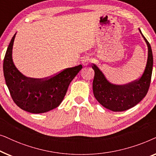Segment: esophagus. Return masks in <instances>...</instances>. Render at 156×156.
<instances>
[{
	"label": "esophagus",
	"instance_id": "34e87169",
	"mask_svg": "<svg viewBox=\"0 0 156 156\" xmlns=\"http://www.w3.org/2000/svg\"><path fill=\"white\" fill-rule=\"evenodd\" d=\"M90 62V58H89V57H84L82 59V63L83 65L84 66H87Z\"/></svg>",
	"mask_w": 156,
	"mask_h": 156
}]
</instances>
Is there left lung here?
<instances>
[{
  "label": "left lung",
  "mask_w": 156,
  "mask_h": 156,
  "mask_svg": "<svg viewBox=\"0 0 156 156\" xmlns=\"http://www.w3.org/2000/svg\"><path fill=\"white\" fill-rule=\"evenodd\" d=\"M141 35L148 45V53L146 67L138 80L124 85L111 84L94 64L91 65L94 70V95L102 106L113 112H123L133 107L144 99L148 91L153 71V53L150 43Z\"/></svg>",
  "instance_id": "obj_1"
}]
</instances>
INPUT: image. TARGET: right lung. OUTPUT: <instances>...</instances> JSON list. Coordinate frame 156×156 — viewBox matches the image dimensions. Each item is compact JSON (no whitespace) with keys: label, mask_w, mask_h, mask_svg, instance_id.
Wrapping results in <instances>:
<instances>
[{"label":"right lung","mask_w":156,"mask_h":156,"mask_svg":"<svg viewBox=\"0 0 156 156\" xmlns=\"http://www.w3.org/2000/svg\"><path fill=\"white\" fill-rule=\"evenodd\" d=\"M16 34L8 47L3 60V74L10 96L18 107L27 112L41 114L49 112L61 104L70 82L82 66L67 68L44 79L26 77L12 62V50Z\"/></svg>","instance_id":"1"}]
</instances>
